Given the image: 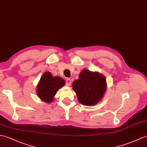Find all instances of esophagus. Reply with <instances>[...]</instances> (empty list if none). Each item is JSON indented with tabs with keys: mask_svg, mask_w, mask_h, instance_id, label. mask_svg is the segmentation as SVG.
Instances as JSON below:
<instances>
[{
	"mask_svg": "<svg viewBox=\"0 0 147 147\" xmlns=\"http://www.w3.org/2000/svg\"><path fill=\"white\" fill-rule=\"evenodd\" d=\"M71 84V80L69 78H67L66 80V85L67 86H69Z\"/></svg>",
	"mask_w": 147,
	"mask_h": 147,
	"instance_id": "esophagus-1",
	"label": "esophagus"
}]
</instances>
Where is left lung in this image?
<instances>
[{"instance_id":"8db88e82","label":"left lung","mask_w":147,"mask_h":147,"mask_svg":"<svg viewBox=\"0 0 147 147\" xmlns=\"http://www.w3.org/2000/svg\"><path fill=\"white\" fill-rule=\"evenodd\" d=\"M73 88L78 100L85 106H92L98 103L107 90L105 78L97 72L87 69L82 71L79 79L73 83Z\"/></svg>"}]
</instances>
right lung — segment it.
<instances>
[{"label":"right lung","mask_w":147,"mask_h":147,"mask_svg":"<svg viewBox=\"0 0 147 147\" xmlns=\"http://www.w3.org/2000/svg\"><path fill=\"white\" fill-rule=\"evenodd\" d=\"M65 84V81L60 77H53L50 73H44L37 85V94L44 101L50 103L53 101L58 89Z\"/></svg>","instance_id":"obj_1"}]
</instances>
